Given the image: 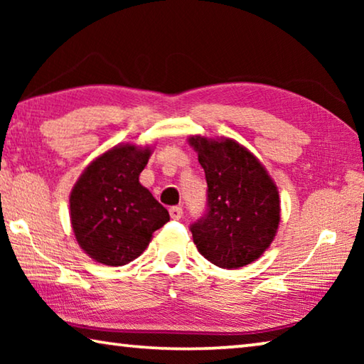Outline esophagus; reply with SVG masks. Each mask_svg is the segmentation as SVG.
I'll list each match as a JSON object with an SVG mask.
<instances>
[{
    "label": "esophagus",
    "instance_id": "34e87169",
    "mask_svg": "<svg viewBox=\"0 0 364 364\" xmlns=\"http://www.w3.org/2000/svg\"><path fill=\"white\" fill-rule=\"evenodd\" d=\"M170 217L173 220H180L183 217V208L180 205H175L170 208Z\"/></svg>",
    "mask_w": 364,
    "mask_h": 364
}]
</instances>
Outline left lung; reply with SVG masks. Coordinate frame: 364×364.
Wrapping results in <instances>:
<instances>
[{
  "mask_svg": "<svg viewBox=\"0 0 364 364\" xmlns=\"http://www.w3.org/2000/svg\"><path fill=\"white\" fill-rule=\"evenodd\" d=\"M205 171L207 208L189 226L197 250L220 268L257 260L279 225V194L267 170L232 139L191 138Z\"/></svg>",
  "mask_w": 364,
  "mask_h": 364,
  "instance_id": "8db88e82",
  "label": "left lung"
}]
</instances>
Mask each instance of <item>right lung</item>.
I'll return each instance as SVG.
<instances>
[{
	"mask_svg": "<svg viewBox=\"0 0 364 364\" xmlns=\"http://www.w3.org/2000/svg\"><path fill=\"white\" fill-rule=\"evenodd\" d=\"M149 149L125 144L96 159L70 194V220L86 254L109 267H122L143 254L152 232L170 215L139 184Z\"/></svg>",
	"mask_w": 364,
	"mask_h": 364,
	"instance_id": "obj_1",
	"label": "right lung"
}]
</instances>
